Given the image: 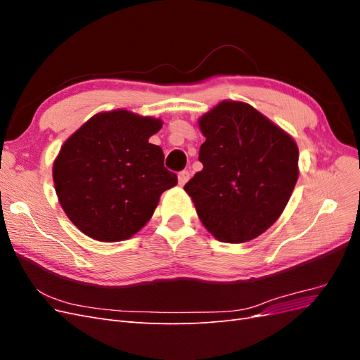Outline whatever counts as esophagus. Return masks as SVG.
Here are the masks:
<instances>
[{
    "instance_id": "esophagus-1",
    "label": "esophagus",
    "mask_w": 360,
    "mask_h": 360,
    "mask_svg": "<svg viewBox=\"0 0 360 360\" xmlns=\"http://www.w3.org/2000/svg\"><path fill=\"white\" fill-rule=\"evenodd\" d=\"M189 179H191L189 171H181V172H179V184H180V186H184V184H186V183L189 181Z\"/></svg>"
}]
</instances>
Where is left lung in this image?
<instances>
[{"label":"left lung","mask_w":360,"mask_h":360,"mask_svg":"<svg viewBox=\"0 0 360 360\" xmlns=\"http://www.w3.org/2000/svg\"><path fill=\"white\" fill-rule=\"evenodd\" d=\"M202 169L186 183L202 225L224 243L263 234L284 212L299 177V148L285 130L237 101L198 120Z\"/></svg>","instance_id":"8db88e82"}]
</instances>
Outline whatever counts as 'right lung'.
<instances>
[{
  "mask_svg": "<svg viewBox=\"0 0 360 360\" xmlns=\"http://www.w3.org/2000/svg\"><path fill=\"white\" fill-rule=\"evenodd\" d=\"M162 120L127 110L93 115L53 160L58 201L73 225L99 242L136 234L156 210L160 195L177 184L163 167V151L150 144Z\"/></svg>",
  "mask_w": 360,
  "mask_h": 360,
  "instance_id": "right-lung-1",
  "label": "right lung"
}]
</instances>
